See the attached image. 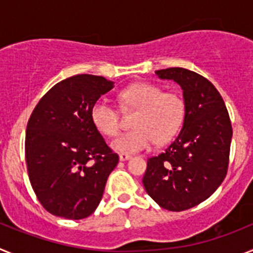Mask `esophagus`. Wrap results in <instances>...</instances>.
<instances>
[{
	"label": "esophagus",
	"instance_id": "obj_1",
	"mask_svg": "<svg viewBox=\"0 0 253 253\" xmlns=\"http://www.w3.org/2000/svg\"><path fill=\"white\" fill-rule=\"evenodd\" d=\"M119 158H120V161H128V160H130L131 156L128 153H120Z\"/></svg>",
	"mask_w": 253,
	"mask_h": 253
}]
</instances>
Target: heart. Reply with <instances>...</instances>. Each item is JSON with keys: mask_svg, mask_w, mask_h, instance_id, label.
I'll return each mask as SVG.
<instances>
[{"mask_svg": "<svg viewBox=\"0 0 253 253\" xmlns=\"http://www.w3.org/2000/svg\"><path fill=\"white\" fill-rule=\"evenodd\" d=\"M125 107L137 109L134 129L120 134L111 147L120 153H137L154 143L171 139L181 128L185 118V101L175 91H163L151 82H137L119 93ZM91 120L95 128L107 137L119 133L120 114L106 100H97L91 107Z\"/></svg>", "mask_w": 253, "mask_h": 253, "instance_id": "b5f03b06", "label": "heart"}]
</instances>
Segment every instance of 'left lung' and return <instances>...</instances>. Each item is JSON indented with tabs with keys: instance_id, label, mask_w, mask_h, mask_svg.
<instances>
[{
	"instance_id": "obj_1",
	"label": "left lung",
	"mask_w": 253,
	"mask_h": 253,
	"mask_svg": "<svg viewBox=\"0 0 253 253\" xmlns=\"http://www.w3.org/2000/svg\"><path fill=\"white\" fill-rule=\"evenodd\" d=\"M182 88L184 126L171 146L148 158L143 185L161 208L182 211L207 200L227 176L232 124L222 96L214 84L189 69L157 71Z\"/></svg>"
}]
</instances>
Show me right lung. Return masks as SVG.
Masks as SVG:
<instances>
[{
  "instance_id": "right-lung-1",
  "label": "right lung",
  "mask_w": 253,
  "mask_h": 253,
  "mask_svg": "<svg viewBox=\"0 0 253 253\" xmlns=\"http://www.w3.org/2000/svg\"><path fill=\"white\" fill-rule=\"evenodd\" d=\"M113 87L101 76H72L51 87L31 113L25 135L29 180L53 215L84 219L101 202L119 156L95 128L91 107Z\"/></svg>"
}]
</instances>
